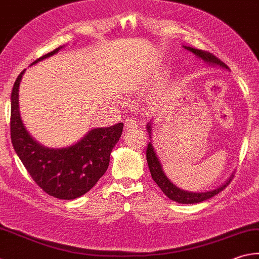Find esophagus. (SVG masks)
Listing matches in <instances>:
<instances>
[{
	"label": "esophagus",
	"instance_id": "obj_1",
	"mask_svg": "<svg viewBox=\"0 0 259 259\" xmlns=\"http://www.w3.org/2000/svg\"><path fill=\"white\" fill-rule=\"evenodd\" d=\"M125 127L126 130H134L138 127V121L134 118H127L125 120Z\"/></svg>",
	"mask_w": 259,
	"mask_h": 259
}]
</instances>
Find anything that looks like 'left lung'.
Returning a JSON list of instances; mask_svg holds the SVG:
<instances>
[{
    "label": "left lung",
    "instance_id": "8db88e82",
    "mask_svg": "<svg viewBox=\"0 0 259 259\" xmlns=\"http://www.w3.org/2000/svg\"><path fill=\"white\" fill-rule=\"evenodd\" d=\"M185 48H186L187 51L195 54L197 57L202 58L203 61L209 63V64L219 65L221 67H224V69H228V66L224 64L221 60H219L217 56H214L212 53H208L202 50H196V48H192L187 46H185ZM146 128H148L149 133H151V124L146 126ZM146 160H148L149 169H150L151 176H152V179L157 183V185L161 188V190H162V192L167 195L170 199L182 204H195V203H201L203 201H206V199L215 196L217 194L222 192V190L226 188L229 184H230V182L233 178V175H232L231 177L222 185V186L213 190H208V192H204V193H190L176 187L175 185L167 178V176L164 175L162 168H161L160 161L157 157V154H155V151L151 142L148 145V149H146Z\"/></svg>",
    "mask_w": 259,
    "mask_h": 259
}]
</instances>
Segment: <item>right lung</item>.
Here are the masks:
<instances>
[{"label": "right lung", "mask_w": 259, "mask_h": 259, "mask_svg": "<svg viewBox=\"0 0 259 259\" xmlns=\"http://www.w3.org/2000/svg\"><path fill=\"white\" fill-rule=\"evenodd\" d=\"M58 47L31 64L57 53ZM19 74L11 94V142L24 168L44 192L61 199H74L95 186L109 165L111 150L123 132V123L90 131L80 142L64 149H48L37 143L27 130L19 111Z\"/></svg>", "instance_id": "1"}]
</instances>
